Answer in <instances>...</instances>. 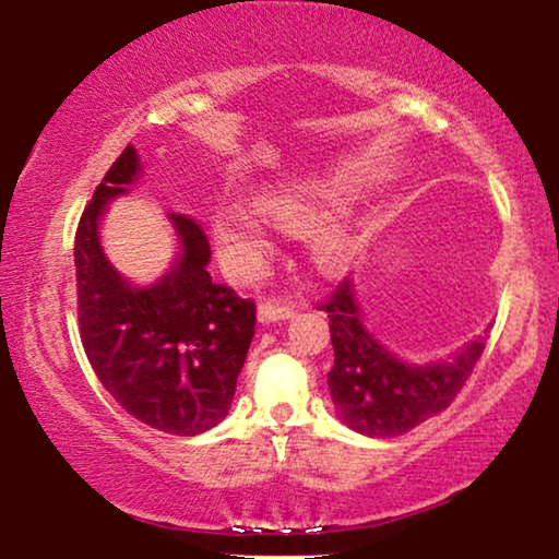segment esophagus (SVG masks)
<instances>
[{
	"instance_id": "1",
	"label": "esophagus",
	"mask_w": 559,
	"mask_h": 559,
	"mask_svg": "<svg viewBox=\"0 0 559 559\" xmlns=\"http://www.w3.org/2000/svg\"><path fill=\"white\" fill-rule=\"evenodd\" d=\"M295 316V308L287 302H259V321L272 323V321H287Z\"/></svg>"
}]
</instances>
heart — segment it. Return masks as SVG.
Returning a JSON list of instances; mask_svg holds the SVG:
<instances>
[{"label": "heart", "instance_id": "heart-1", "mask_svg": "<svg viewBox=\"0 0 559 559\" xmlns=\"http://www.w3.org/2000/svg\"><path fill=\"white\" fill-rule=\"evenodd\" d=\"M342 202V194L311 183L282 186V189L269 191L259 202V210L240 199H219L212 215V230H215L225 264L236 274L251 277L264 266L272 251V236H269L264 214L287 230H308L316 224L311 230V257L321 272L336 274L353 264L357 251L355 236L342 223H334V219L321 223V219L340 210Z\"/></svg>", "mask_w": 559, "mask_h": 559}]
</instances>
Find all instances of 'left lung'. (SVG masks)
I'll use <instances>...</instances> for the list:
<instances>
[{"mask_svg":"<svg viewBox=\"0 0 559 559\" xmlns=\"http://www.w3.org/2000/svg\"><path fill=\"white\" fill-rule=\"evenodd\" d=\"M321 311L329 313L332 329L334 368L329 370V391L336 417L349 430L370 438L404 436L443 412L485 353L487 334L474 336L445 360H402L365 326L349 280L336 287Z\"/></svg>","mask_w":559,"mask_h":559,"instance_id":"obj_1","label":"left lung"}]
</instances>
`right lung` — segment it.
Wrapping results in <instances>:
<instances>
[{"instance_id":"obj_1","label":"right lung","mask_w":559,"mask_h":559,"mask_svg":"<svg viewBox=\"0 0 559 559\" xmlns=\"http://www.w3.org/2000/svg\"><path fill=\"white\" fill-rule=\"evenodd\" d=\"M142 163L129 144L95 189L74 236L80 336L98 381L129 415L170 436L223 423L257 326L253 300L215 285L204 230L168 215L178 257L160 280L136 285L100 246L106 206L132 194Z\"/></svg>"}]
</instances>
